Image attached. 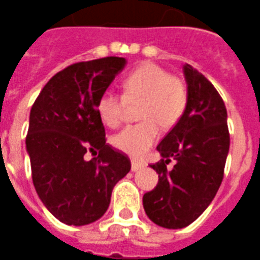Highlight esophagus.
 Instances as JSON below:
<instances>
[{"label": "esophagus", "mask_w": 260, "mask_h": 260, "mask_svg": "<svg viewBox=\"0 0 260 260\" xmlns=\"http://www.w3.org/2000/svg\"><path fill=\"white\" fill-rule=\"evenodd\" d=\"M131 168H132V171H137L140 170V169L144 168V164H141V162L139 161H132V166H131Z\"/></svg>", "instance_id": "1"}]
</instances>
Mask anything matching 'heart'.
I'll use <instances>...</instances> for the list:
<instances>
[{"label":"heart","instance_id":"heart-1","mask_svg":"<svg viewBox=\"0 0 260 260\" xmlns=\"http://www.w3.org/2000/svg\"><path fill=\"white\" fill-rule=\"evenodd\" d=\"M125 102H139L140 123L127 125L112 137L116 149L133 157L145 154L159 136V127L170 129L179 121L188 102L187 85L182 78L171 76L166 69L145 62L123 80V96L111 90L101 94L96 114L103 124L116 127L121 120Z\"/></svg>","mask_w":260,"mask_h":260}]
</instances>
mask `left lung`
Segmentation results:
<instances>
[{
  "instance_id": "1",
  "label": "left lung",
  "mask_w": 260,
  "mask_h": 260,
  "mask_svg": "<svg viewBox=\"0 0 260 260\" xmlns=\"http://www.w3.org/2000/svg\"><path fill=\"white\" fill-rule=\"evenodd\" d=\"M188 91L184 114L158 144L161 161L150 165L158 184L144 195L148 217L162 228H186L207 209L224 178L230 136L225 103L198 69L183 67ZM176 159L171 171V158Z\"/></svg>"
}]
</instances>
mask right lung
I'll use <instances>...</instances> for the list:
<instances>
[{"instance_id":"add662e5","label":"right lung","mask_w":260,"mask_h":260,"mask_svg":"<svg viewBox=\"0 0 260 260\" xmlns=\"http://www.w3.org/2000/svg\"><path fill=\"white\" fill-rule=\"evenodd\" d=\"M125 58L72 64L43 87L30 112L26 148L43 204L67 225L91 224L107 211L115 184L131 170L125 153L106 143L96 102ZM91 152L97 157L86 159Z\"/></svg>"}]
</instances>
